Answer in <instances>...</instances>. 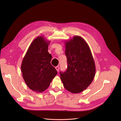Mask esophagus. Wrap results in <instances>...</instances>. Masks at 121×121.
I'll return each instance as SVG.
<instances>
[{
  "label": "esophagus",
  "instance_id": "34e87169",
  "mask_svg": "<svg viewBox=\"0 0 121 121\" xmlns=\"http://www.w3.org/2000/svg\"><path fill=\"white\" fill-rule=\"evenodd\" d=\"M55 69H56V71H57V72H58L59 70V66H57V67H55Z\"/></svg>",
  "mask_w": 121,
  "mask_h": 121
}]
</instances>
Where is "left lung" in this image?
Segmentation results:
<instances>
[{"mask_svg":"<svg viewBox=\"0 0 121 121\" xmlns=\"http://www.w3.org/2000/svg\"><path fill=\"white\" fill-rule=\"evenodd\" d=\"M65 43L68 67L66 72H60V78L66 90L79 93L86 89L94 78L95 61L89 47L81 37L75 36Z\"/></svg>","mask_w":121,"mask_h":121,"instance_id":"8db88e82","label":"left lung"}]
</instances>
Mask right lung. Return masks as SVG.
I'll return each mask as SVG.
<instances>
[{
    "instance_id": "1",
    "label": "right lung",
    "mask_w": 121,
    "mask_h": 121,
    "mask_svg": "<svg viewBox=\"0 0 121 121\" xmlns=\"http://www.w3.org/2000/svg\"><path fill=\"white\" fill-rule=\"evenodd\" d=\"M50 43L42 36L37 37L30 44L22 63L21 71L25 83L36 93L48 89L57 73L50 64L52 56L48 52Z\"/></svg>"
}]
</instances>
